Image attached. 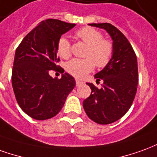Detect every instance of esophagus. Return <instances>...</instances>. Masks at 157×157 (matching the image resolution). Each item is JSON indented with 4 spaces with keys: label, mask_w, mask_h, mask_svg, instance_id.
I'll return each mask as SVG.
<instances>
[{
    "label": "esophagus",
    "mask_w": 157,
    "mask_h": 157,
    "mask_svg": "<svg viewBox=\"0 0 157 157\" xmlns=\"http://www.w3.org/2000/svg\"><path fill=\"white\" fill-rule=\"evenodd\" d=\"M75 82H76V86H81V85H83L84 82H82V81H79V80H75Z\"/></svg>",
    "instance_id": "esophagus-1"
}]
</instances>
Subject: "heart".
Returning <instances> with one entry per match:
<instances>
[{"label":"heart","instance_id":"b5f03b06","mask_svg":"<svg viewBox=\"0 0 157 157\" xmlns=\"http://www.w3.org/2000/svg\"><path fill=\"white\" fill-rule=\"evenodd\" d=\"M76 36L88 46L85 53L86 59H73L66 63L65 69L76 78H84L94 71L95 64L103 68L109 63L113 55V45L109 40L103 39L101 32L94 28L81 29L76 32ZM57 52L63 59H68L71 56V43L66 37L62 36L59 39Z\"/></svg>","mask_w":157,"mask_h":157}]
</instances>
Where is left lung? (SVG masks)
Segmentation results:
<instances>
[{"mask_svg": "<svg viewBox=\"0 0 157 157\" xmlns=\"http://www.w3.org/2000/svg\"><path fill=\"white\" fill-rule=\"evenodd\" d=\"M88 25L107 31L113 40V55L109 63L94 75L97 81H104L101 88L86 83L92 93L83 101V108L91 120L110 124L128 112L134 99L138 86L137 57L128 39L115 26L109 23Z\"/></svg>", "mask_w": 157, "mask_h": 157, "instance_id": "left-lung-1", "label": "left lung"}]
</instances>
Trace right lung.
Listing matches in <instances>:
<instances>
[{
  "label": "right lung",
  "mask_w": 157,
  "mask_h": 157,
  "mask_svg": "<svg viewBox=\"0 0 157 157\" xmlns=\"http://www.w3.org/2000/svg\"><path fill=\"white\" fill-rule=\"evenodd\" d=\"M58 19L41 21L23 39L15 52L12 84L18 105L28 116L42 121L55 117L75 86L68 73L52 78L49 71L57 70V43L62 35L74 28Z\"/></svg>",
  "instance_id": "obj_1"
}]
</instances>
